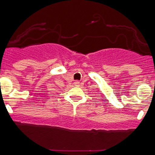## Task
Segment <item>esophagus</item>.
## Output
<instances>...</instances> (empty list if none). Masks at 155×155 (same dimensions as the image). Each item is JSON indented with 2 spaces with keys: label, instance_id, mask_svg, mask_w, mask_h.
I'll return each instance as SVG.
<instances>
[{
  "label": "esophagus",
  "instance_id": "1",
  "mask_svg": "<svg viewBox=\"0 0 155 155\" xmlns=\"http://www.w3.org/2000/svg\"><path fill=\"white\" fill-rule=\"evenodd\" d=\"M74 85H75L76 87H78V86L80 85V81H74Z\"/></svg>",
  "mask_w": 155,
  "mask_h": 155
}]
</instances>
